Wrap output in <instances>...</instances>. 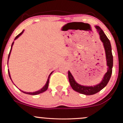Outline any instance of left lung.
<instances>
[{
  "label": "left lung",
  "mask_w": 123,
  "mask_h": 123,
  "mask_svg": "<svg viewBox=\"0 0 123 123\" xmlns=\"http://www.w3.org/2000/svg\"><path fill=\"white\" fill-rule=\"evenodd\" d=\"M95 27L100 35L101 40L103 43L105 50L107 65L108 67L107 72L104 75L101 82L98 85L94 86H84L80 85L75 82L73 75H72L69 71H68L69 81L70 85L73 90L79 93L86 95H94V94L100 91L107 85L111 78V75L112 74V68L113 66V56L112 54L111 46L110 42L100 27L96 26Z\"/></svg>",
  "instance_id": "1"
}]
</instances>
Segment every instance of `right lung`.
<instances>
[{"mask_svg": "<svg viewBox=\"0 0 123 123\" xmlns=\"http://www.w3.org/2000/svg\"><path fill=\"white\" fill-rule=\"evenodd\" d=\"M23 31H22V32H21L19 33V34H18L17 36L16 37V38H15V39L14 40H16V39H17V38L18 37H19V36H21V35L23 33ZM13 43H14V42H13V43H12V46H11V50H10V52H9V55H8V59H9V56H10V54H11V50H12V46H13ZM52 73H53V72H51V73L50 74V75H49V77H48V80H47V82H46V85H45L44 86H43V88H42L41 90H38V91H36V92H24V91H21L22 92H23V93H26V94H28V95H38V94H40V93H43V92H45V91H46L47 90V89H48V86H49V78H50V75H51V74H52ZM8 74H9V77H10V78H11V75H10V73H9V70H8Z\"/></svg>", "mask_w": 123, "mask_h": 123, "instance_id": "add662e5", "label": "right lung"}]
</instances>
